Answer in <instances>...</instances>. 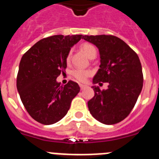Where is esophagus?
Returning <instances> with one entry per match:
<instances>
[{
    "label": "esophagus",
    "instance_id": "34e87169",
    "mask_svg": "<svg viewBox=\"0 0 159 159\" xmlns=\"http://www.w3.org/2000/svg\"><path fill=\"white\" fill-rule=\"evenodd\" d=\"M80 88L81 90H84V89H85V88H87V86H86V85H84V84H80Z\"/></svg>",
    "mask_w": 159,
    "mask_h": 159
}]
</instances>
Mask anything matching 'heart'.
Segmentation results:
<instances>
[{"instance_id": "heart-1", "label": "heart", "mask_w": 159, "mask_h": 159, "mask_svg": "<svg viewBox=\"0 0 159 159\" xmlns=\"http://www.w3.org/2000/svg\"><path fill=\"white\" fill-rule=\"evenodd\" d=\"M80 48L84 53L86 55L87 57H89L90 59L94 57H96V48L94 45H92V43H83L82 45L80 46ZM71 52L70 51L69 52L67 53V58L66 60L68 63L71 59ZM92 74V71L88 69H82V68H75V69L72 70L71 71V75L75 79H76L77 80L80 82H84L87 79L89 76H91Z\"/></svg>"}]
</instances>
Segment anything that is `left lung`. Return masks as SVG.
<instances>
[{
  "mask_svg": "<svg viewBox=\"0 0 159 159\" xmlns=\"http://www.w3.org/2000/svg\"><path fill=\"white\" fill-rule=\"evenodd\" d=\"M84 40L99 48L100 68L94 84L107 83L108 88L93 86L95 96L88 102L92 116L104 124L123 121L134 108L143 85L142 65L137 53L112 35L84 36Z\"/></svg>",
  "mask_w": 159,
  "mask_h": 159,
  "instance_id": "1",
  "label": "left lung"
}]
</instances>
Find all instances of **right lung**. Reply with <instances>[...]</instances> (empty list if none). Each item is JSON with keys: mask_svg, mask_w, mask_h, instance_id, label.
<instances>
[{"mask_svg": "<svg viewBox=\"0 0 159 159\" xmlns=\"http://www.w3.org/2000/svg\"><path fill=\"white\" fill-rule=\"evenodd\" d=\"M83 35L43 38L22 57L16 88L28 113L38 123L50 125L60 121L80 92L78 84L69 80L64 86L57 78L67 67V55Z\"/></svg>", "mask_w": 159, "mask_h": 159, "instance_id": "add662e5", "label": "right lung"}]
</instances>
